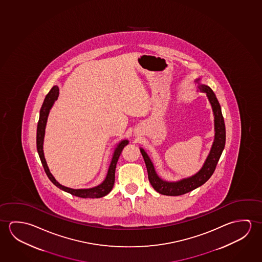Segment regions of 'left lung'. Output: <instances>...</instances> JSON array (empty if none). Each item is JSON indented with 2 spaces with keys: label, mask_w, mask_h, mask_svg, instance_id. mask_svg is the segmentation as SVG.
<instances>
[{
  "label": "left lung",
  "mask_w": 262,
  "mask_h": 262,
  "mask_svg": "<svg viewBox=\"0 0 262 262\" xmlns=\"http://www.w3.org/2000/svg\"><path fill=\"white\" fill-rule=\"evenodd\" d=\"M201 78L195 79L198 83V89L207 94L208 101L211 104L213 116H214V130L215 137L212 144L209 154L206 158L203 166L195 174L191 177L180 179L178 181H166L161 179L156 172L154 164L151 161L149 156L145 150L140 147V152L145 160L147 169L148 179L155 190L165 195H180L192 191L196 187L202 186L210 179L212 174L216 169V164L220 160V156L224 150L226 143V128L224 118L221 112L220 103L216 99V95L212 91L211 88L207 84L200 83Z\"/></svg>",
  "instance_id": "obj_1"
}]
</instances>
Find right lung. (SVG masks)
<instances>
[{
	"instance_id": "right-lung-1",
	"label": "right lung",
	"mask_w": 262,
	"mask_h": 262,
	"mask_svg": "<svg viewBox=\"0 0 262 262\" xmlns=\"http://www.w3.org/2000/svg\"><path fill=\"white\" fill-rule=\"evenodd\" d=\"M58 86L54 85L45 98L42 107L40 110V117H39V121H38L36 146H37L39 158L41 159V162H42V166L45 168L46 174L54 186H56L63 191L69 193L71 195H76V196L83 198V199H99V198L104 196L112 190L114 184H115V173H116V167H117L118 158L120 157L122 150L124 149L125 145H128L129 141L127 139H123L117 144L116 148L114 150V153H113L112 160H111L110 166L108 168L107 174H106L104 181L99 184L98 186L90 187V188H79V189H75V188H71V187L62 186L58 181H56V179H54V176L52 174L50 170H49V167L47 166L46 158H45V153H43V141H45L47 119H48L50 110L53 107L54 102L58 98Z\"/></svg>"
}]
</instances>
